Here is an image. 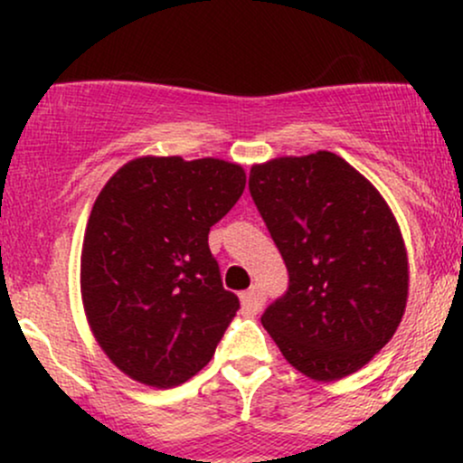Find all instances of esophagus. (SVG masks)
<instances>
[{"instance_id":"esophagus-1","label":"esophagus","mask_w":463,"mask_h":463,"mask_svg":"<svg viewBox=\"0 0 463 463\" xmlns=\"http://www.w3.org/2000/svg\"><path fill=\"white\" fill-rule=\"evenodd\" d=\"M263 302H265V296L257 285L250 287L248 291H243V294H241V307H243V311H246V313H259V311H261Z\"/></svg>"}]
</instances>
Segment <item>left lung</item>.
<instances>
[{
	"label": "left lung",
	"mask_w": 463,
	"mask_h": 463,
	"mask_svg": "<svg viewBox=\"0 0 463 463\" xmlns=\"http://www.w3.org/2000/svg\"><path fill=\"white\" fill-rule=\"evenodd\" d=\"M250 194L289 272L261 324L313 381H339L394 337L407 307L409 261L383 195L337 154L252 165Z\"/></svg>",
	"instance_id": "obj_1"
}]
</instances>
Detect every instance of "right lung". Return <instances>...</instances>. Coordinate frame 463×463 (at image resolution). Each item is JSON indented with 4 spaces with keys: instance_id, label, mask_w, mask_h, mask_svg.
I'll use <instances>...</instances> for the list:
<instances>
[{
    "instance_id": "add662e5",
    "label": "right lung",
    "mask_w": 463,
    "mask_h": 463,
    "mask_svg": "<svg viewBox=\"0 0 463 463\" xmlns=\"http://www.w3.org/2000/svg\"><path fill=\"white\" fill-rule=\"evenodd\" d=\"M243 189L237 163L139 156L99 191L80 291L95 342L130 379L167 390L213 357L239 298L222 285L209 231Z\"/></svg>"
}]
</instances>
